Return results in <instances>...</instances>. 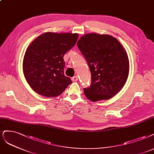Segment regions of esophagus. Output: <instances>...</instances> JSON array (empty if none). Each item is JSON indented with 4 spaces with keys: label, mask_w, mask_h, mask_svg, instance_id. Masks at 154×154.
<instances>
[{
    "label": "esophagus",
    "mask_w": 154,
    "mask_h": 154,
    "mask_svg": "<svg viewBox=\"0 0 154 154\" xmlns=\"http://www.w3.org/2000/svg\"><path fill=\"white\" fill-rule=\"evenodd\" d=\"M78 79V78L76 76H73L72 78H71V80L72 82H77Z\"/></svg>",
    "instance_id": "1"
}]
</instances>
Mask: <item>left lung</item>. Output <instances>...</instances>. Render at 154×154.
I'll list each match as a JSON object with an SVG mask.
<instances>
[{"label": "left lung", "instance_id": "8db88e82", "mask_svg": "<svg viewBox=\"0 0 154 154\" xmlns=\"http://www.w3.org/2000/svg\"><path fill=\"white\" fill-rule=\"evenodd\" d=\"M79 50L88 63L92 83L84 88L90 100H108L119 93L128 79V55L114 37L108 34L89 33L77 42Z\"/></svg>", "mask_w": 154, "mask_h": 154}]
</instances>
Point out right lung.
<instances>
[{
  "label": "right lung",
  "mask_w": 154,
  "mask_h": 154,
  "mask_svg": "<svg viewBox=\"0 0 154 154\" xmlns=\"http://www.w3.org/2000/svg\"><path fill=\"white\" fill-rule=\"evenodd\" d=\"M78 38L77 33L48 32L32 42L23 57V71L33 91L47 97H56L72 83L64 75L63 56Z\"/></svg>",
  "instance_id": "1"
}]
</instances>
